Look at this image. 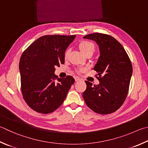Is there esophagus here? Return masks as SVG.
<instances>
[{"instance_id": "esophagus-1", "label": "esophagus", "mask_w": 148, "mask_h": 148, "mask_svg": "<svg viewBox=\"0 0 148 148\" xmlns=\"http://www.w3.org/2000/svg\"><path fill=\"white\" fill-rule=\"evenodd\" d=\"M74 79H75V81H76V82H77V81H79L80 78H79V77H77V76H75L74 77Z\"/></svg>"}]
</instances>
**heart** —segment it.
I'll return each instance as SVG.
<instances>
[{"mask_svg":"<svg viewBox=\"0 0 148 148\" xmlns=\"http://www.w3.org/2000/svg\"><path fill=\"white\" fill-rule=\"evenodd\" d=\"M78 48L79 50L83 55H87V54H93L95 51V47L92 42L89 41H82L80 42L78 45ZM69 50H66L65 54V57L66 58L69 55Z\"/></svg>","mask_w":148,"mask_h":148,"instance_id":"1","label":"heart"}]
</instances>
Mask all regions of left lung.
I'll return each instance as SVG.
<instances>
[{"label":"left lung","mask_w":148,"mask_h":148,"mask_svg":"<svg viewBox=\"0 0 148 148\" xmlns=\"http://www.w3.org/2000/svg\"><path fill=\"white\" fill-rule=\"evenodd\" d=\"M83 38L98 44L100 56L94 70L100 83L85 81L83 97L87 106L96 113L107 114L119 109L124 102L133 73L130 59L122 45L109 35L94 33Z\"/></svg>","instance_id":"1"}]
</instances>
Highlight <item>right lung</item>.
<instances>
[{"instance_id":"add662e5","label":"right lung","mask_w":148,"mask_h":148,"mask_svg":"<svg viewBox=\"0 0 148 148\" xmlns=\"http://www.w3.org/2000/svg\"><path fill=\"white\" fill-rule=\"evenodd\" d=\"M75 37L76 35L42 36L21 56V92L26 103L36 112L48 114L54 111L63 103L74 83L72 76L58 78L54 72L56 66L65 63L66 49Z\"/></svg>"}]
</instances>
